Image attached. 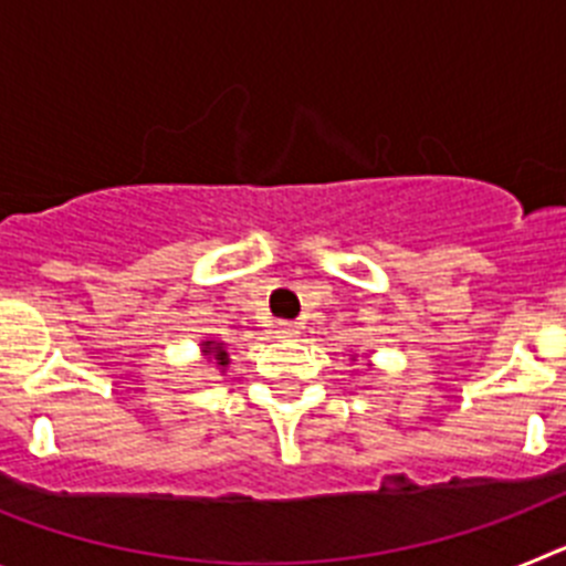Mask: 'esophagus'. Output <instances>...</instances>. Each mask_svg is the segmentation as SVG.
Segmentation results:
<instances>
[{
  "instance_id": "esophagus-1",
  "label": "esophagus",
  "mask_w": 566,
  "mask_h": 566,
  "mask_svg": "<svg viewBox=\"0 0 566 566\" xmlns=\"http://www.w3.org/2000/svg\"><path fill=\"white\" fill-rule=\"evenodd\" d=\"M274 334H277L280 339H294L300 334V326L297 323H277V326H274Z\"/></svg>"
}]
</instances>
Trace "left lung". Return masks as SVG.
Returning a JSON list of instances; mask_svg holds the SVG:
<instances>
[{"label":"left lung","instance_id":"left-lung-1","mask_svg":"<svg viewBox=\"0 0 566 566\" xmlns=\"http://www.w3.org/2000/svg\"><path fill=\"white\" fill-rule=\"evenodd\" d=\"M352 359H357V357H354V354H352ZM368 365H371V363H368Z\"/></svg>","mask_w":566,"mask_h":566}]
</instances>
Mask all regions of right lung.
<instances>
[{
    "instance_id": "obj_1",
    "label": "right lung",
    "mask_w": 566,
    "mask_h": 566,
    "mask_svg": "<svg viewBox=\"0 0 566 566\" xmlns=\"http://www.w3.org/2000/svg\"><path fill=\"white\" fill-rule=\"evenodd\" d=\"M201 354L207 363H214L221 371H227L229 368V352H227V343H221V339H212L207 337L201 343Z\"/></svg>"
}]
</instances>
